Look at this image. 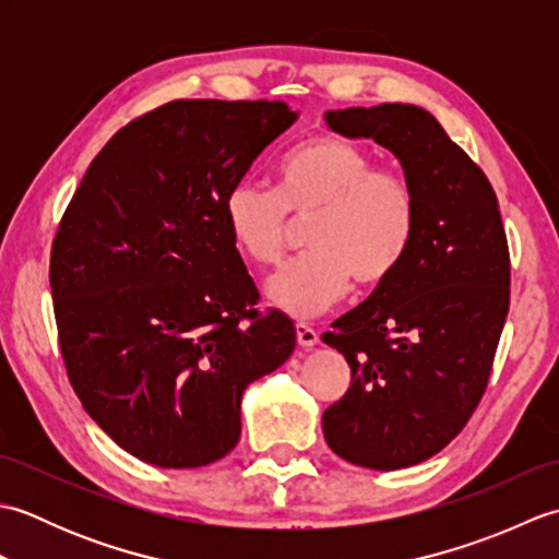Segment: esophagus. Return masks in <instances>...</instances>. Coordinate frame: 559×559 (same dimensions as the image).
Wrapping results in <instances>:
<instances>
[{
    "label": "esophagus",
    "instance_id": "obj_1",
    "mask_svg": "<svg viewBox=\"0 0 559 559\" xmlns=\"http://www.w3.org/2000/svg\"><path fill=\"white\" fill-rule=\"evenodd\" d=\"M295 334H298V343L302 348H314L319 343V334L310 326V324H298L295 326Z\"/></svg>",
    "mask_w": 559,
    "mask_h": 559
}]
</instances>
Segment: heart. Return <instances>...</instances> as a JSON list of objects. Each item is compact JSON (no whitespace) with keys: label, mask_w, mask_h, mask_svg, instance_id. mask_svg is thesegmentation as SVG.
I'll return each mask as SVG.
<instances>
[{"label":"heart","mask_w":559,"mask_h":559,"mask_svg":"<svg viewBox=\"0 0 559 559\" xmlns=\"http://www.w3.org/2000/svg\"><path fill=\"white\" fill-rule=\"evenodd\" d=\"M276 192L242 180L223 201L233 245L257 264H278L290 216L310 221L307 254L266 281V298L312 317L348 295L353 278L377 288L391 278L415 235L418 201L408 177L374 168L370 151L341 136H314L278 163Z\"/></svg>","instance_id":"b5f03b06"}]
</instances>
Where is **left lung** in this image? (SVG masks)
<instances>
[{"instance_id": "1", "label": "left lung", "mask_w": 559, "mask_h": 559, "mask_svg": "<svg viewBox=\"0 0 559 559\" xmlns=\"http://www.w3.org/2000/svg\"><path fill=\"white\" fill-rule=\"evenodd\" d=\"M346 139H372L401 163L418 221L401 266L322 336L350 365V386L324 411L334 454L399 471L442 451L488 386L509 312V249L483 170L418 105L324 112Z\"/></svg>"}]
</instances>
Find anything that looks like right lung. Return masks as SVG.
<instances>
[{
  "label": "right lung",
  "mask_w": 559,
  "mask_h": 559,
  "mask_svg": "<svg viewBox=\"0 0 559 559\" xmlns=\"http://www.w3.org/2000/svg\"><path fill=\"white\" fill-rule=\"evenodd\" d=\"M283 100H173L93 158L59 225L50 288L69 382L100 430L160 468L240 442L245 389L290 358L261 317L223 201L298 122Z\"/></svg>",
  "instance_id": "1"
}]
</instances>
